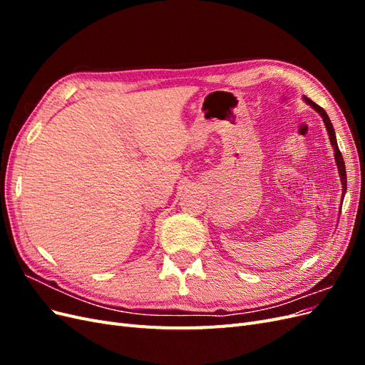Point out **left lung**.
Returning <instances> with one entry per match:
<instances>
[{
    "label": "left lung",
    "instance_id": "obj_1",
    "mask_svg": "<svg viewBox=\"0 0 365 365\" xmlns=\"http://www.w3.org/2000/svg\"><path fill=\"white\" fill-rule=\"evenodd\" d=\"M304 102L307 105H311L315 111L323 117L324 120V126L327 129V134H329V138H330V143H332L334 146V152H335V161H336V165H338V173H339V178H341V185H342V200H344V195H346V189H347V176H346V164H344V160H342V155L341 152L338 149V143H336V137H335V129L332 126V123H330V118L329 115L326 114L324 109L322 106H318L317 103H314L311 98L304 97Z\"/></svg>",
    "mask_w": 365,
    "mask_h": 365
}]
</instances>
